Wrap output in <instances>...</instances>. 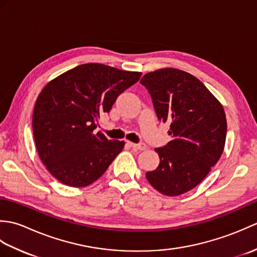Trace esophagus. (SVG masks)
<instances>
[{
	"mask_svg": "<svg viewBox=\"0 0 257 257\" xmlns=\"http://www.w3.org/2000/svg\"><path fill=\"white\" fill-rule=\"evenodd\" d=\"M129 145H130V147H132V148H134L136 150H140V151H143V150H145L147 148V146L145 144H143V143H141V144L129 143Z\"/></svg>",
	"mask_w": 257,
	"mask_h": 257,
	"instance_id": "obj_1",
	"label": "esophagus"
}]
</instances>
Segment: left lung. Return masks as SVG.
<instances>
[{"label":"left lung","instance_id":"obj_1","mask_svg":"<svg viewBox=\"0 0 257 257\" xmlns=\"http://www.w3.org/2000/svg\"><path fill=\"white\" fill-rule=\"evenodd\" d=\"M151 96L157 117L170 123L172 140L155 149L156 170L146 173L149 183L169 196L195 188L224 149L226 118L221 102L203 83L183 70L162 68L141 78Z\"/></svg>","mask_w":257,"mask_h":257}]
</instances>
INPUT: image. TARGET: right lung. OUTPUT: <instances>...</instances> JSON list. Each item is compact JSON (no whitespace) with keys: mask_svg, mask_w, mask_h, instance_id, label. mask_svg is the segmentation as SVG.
<instances>
[{"mask_svg":"<svg viewBox=\"0 0 257 257\" xmlns=\"http://www.w3.org/2000/svg\"><path fill=\"white\" fill-rule=\"evenodd\" d=\"M139 72L83 64L51 80L38 95L33 134L42 162L54 178L73 188L99 179L124 143L96 133L98 119L137 83Z\"/></svg>","mask_w":257,"mask_h":257,"instance_id":"obj_1","label":"right lung"}]
</instances>
